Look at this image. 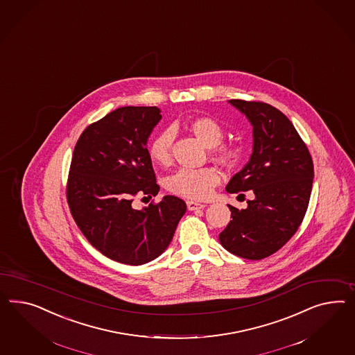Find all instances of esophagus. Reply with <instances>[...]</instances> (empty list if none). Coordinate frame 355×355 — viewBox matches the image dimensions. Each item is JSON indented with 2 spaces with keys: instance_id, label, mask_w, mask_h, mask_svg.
I'll return each instance as SVG.
<instances>
[{
  "instance_id": "1",
  "label": "esophagus",
  "mask_w": 355,
  "mask_h": 355,
  "mask_svg": "<svg viewBox=\"0 0 355 355\" xmlns=\"http://www.w3.org/2000/svg\"><path fill=\"white\" fill-rule=\"evenodd\" d=\"M186 204H187V209H189V211H196V209H202V208H205V204H202V202L187 200Z\"/></svg>"
}]
</instances>
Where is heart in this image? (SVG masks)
<instances>
[{
    "label": "heart",
    "mask_w": 355,
    "mask_h": 355,
    "mask_svg": "<svg viewBox=\"0 0 355 355\" xmlns=\"http://www.w3.org/2000/svg\"><path fill=\"white\" fill-rule=\"evenodd\" d=\"M189 130L200 142L211 148V157L223 166H234L239 160V150L232 144H223L225 130L222 125L209 116H199L189 121ZM174 130L164 129L148 144V155L153 163L166 165L172 160ZM220 174L213 168L180 169L166 181V187L174 195L187 199H204L220 183Z\"/></svg>",
    "instance_id": "b5f03b06"
}]
</instances>
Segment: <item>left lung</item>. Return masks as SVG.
Wrapping results in <instances>:
<instances>
[{
  "mask_svg": "<svg viewBox=\"0 0 355 355\" xmlns=\"http://www.w3.org/2000/svg\"><path fill=\"white\" fill-rule=\"evenodd\" d=\"M253 128L250 162L231 178L226 191H252L245 209L229 205L231 218L220 234L226 250L262 259L280 250L305 217L314 178L306 144L287 116L262 103L231 99ZM243 195V193H240Z\"/></svg>",
  "mask_w": 355,
  "mask_h": 355,
  "instance_id": "left-lung-1",
  "label": "left lung"
}]
</instances>
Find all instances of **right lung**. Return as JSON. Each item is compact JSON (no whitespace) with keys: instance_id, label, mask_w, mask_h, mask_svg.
<instances>
[{"instance_id":"right-lung-1","label":"right lung","mask_w":355,"mask_h":355,"mask_svg":"<svg viewBox=\"0 0 355 355\" xmlns=\"http://www.w3.org/2000/svg\"><path fill=\"white\" fill-rule=\"evenodd\" d=\"M160 112L120 107L89 125L73 150L67 186L73 220L94 248L125 265L157 259L187 209L173 195L142 209L132 204L135 195L151 198L160 190L147 150Z\"/></svg>"}]
</instances>
